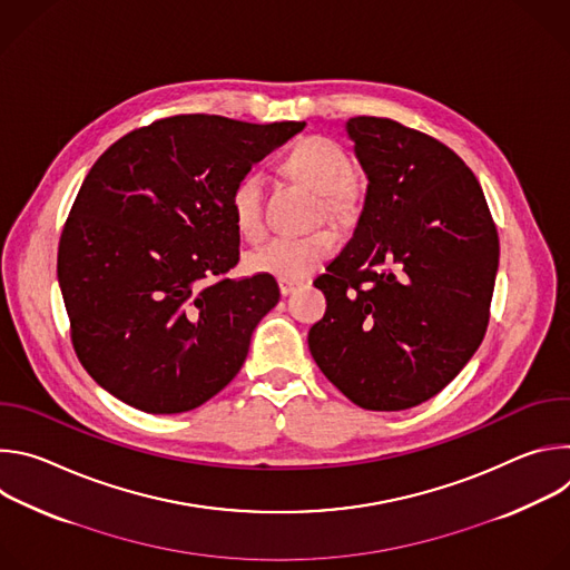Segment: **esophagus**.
<instances>
[{
  "instance_id": "esophagus-1",
  "label": "esophagus",
  "mask_w": 570,
  "mask_h": 570,
  "mask_svg": "<svg viewBox=\"0 0 570 570\" xmlns=\"http://www.w3.org/2000/svg\"><path fill=\"white\" fill-rule=\"evenodd\" d=\"M277 284H279V293L282 295H291L293 291H295V282H288V279H277Z\"/></svg>"
}]
</instances>
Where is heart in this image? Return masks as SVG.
<instances>
[{"label": "heart", "instance_id": "obj_1", "mask_svg": "<svg viewBox=\"0 0 570 570\" xmlns=\"http://www.w3.org/2000/svg\"><path fill=\"white\" fill-rule=\"evenodd\" d=\"M284 169L291 178L320 194V214L341 225L358 218L363 189L352 176L350 153L324 135L299 139L286 155ZM229 214L238 234L257 240L264 234V187L257 174L243 176L229 194ZM338 250V236L332 229H317L306 236L273 238L246 257V268L255 275L299 282L313 275Z\"/></svg>", "mask_w": 570, "mask_h": 570}]
</instances>
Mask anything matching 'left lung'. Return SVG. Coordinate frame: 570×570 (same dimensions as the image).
Instances as JSON below:
<instances>
[{"instance_id": "obj_1", "label": "left lung", "mask_w": 570, "mask_h": 570, "mask_svg": "<svg viewBox=\"0 0 570 570\" xmlns=\"http://www.w3.org/2000/svg\"><path fill=\"white\" fill-rule=\"evenodd\" d=\"M347 135L367 176L354 236L313 284L322 374L365 411H405L446 387L480 347L499 271L484 194L442 141L383 117Z\"/></svg>"}]
</instances>
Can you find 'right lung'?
<instances>
[{"instance_id":"right-lung-1","label":"right lung","mask_w":570,"mask_h":570,"mask_svg":"<svg viewBox=\"0 0 570 570\" xmlns=\"http://www.w3.org/2000/svg\"><path fill=\"white\" fill-rule=\"evenodd\" d=\"M304 126L178 115L95 161L60 234L58 284L76 356L112 396L176 415L238 374L279 286L227 277L240 243L229 194Z\"/></svg>"}]
</instances>
